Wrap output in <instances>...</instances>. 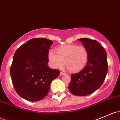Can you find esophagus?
I'll use <instances>...</instances> for the list:
<instances>
[{"mask_svg":"<svg viewBox=\"0 0 120 120\" xmlns=\"http://www.w3.org/2000/svg\"><path fill=\"white\" fill-rule=\"evenodd\" d=\"M64 75H66V73H65V72H60V76Z\"/></svg>","mask_w":120,"mask_h":120,"instance_id":"obj_1","label":"esophagus"}]
</instances>
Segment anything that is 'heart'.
Listing matches in <instances>:
<instances>
[{
	"instance_id": "heart-1",
	"label": "heart",
	"mask_w": 120,
	"mask_h": 120,
	"mask_svg": "<svg viewBox=\"0 0 120 120\" xmlns=\"http://www.w3.org/2000/svg\"><path fill=\"white\" fill-rule=\"evenodd\" d=\"M56 53L50 51L48 54L49 64L53 68H61L65 63L67 69L78 72L85 67L89 59L88 49L82 45H66L57 48Z\"/></svg>"
}]
</instances>
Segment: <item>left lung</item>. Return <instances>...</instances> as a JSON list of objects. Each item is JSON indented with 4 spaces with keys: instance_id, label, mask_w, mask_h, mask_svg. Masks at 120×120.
I'll return each mask as SVG.
<instances>
[{
    "instance_id": "obj_1",
    "label": "left lung",
    "mask_w": 120,
    "mask_h": 120,
    "mask_svg": "<svg viewBox=\"0 0 120 120\" xmlns=\"http://www.w3.org/2000/svg\"><path fill=\"white\" fill-rule=\"evenodd\" d=\"M78 40L88 49L89 59L82 70L71 75L68 89L73 95L83 96L92 94L101 86L108 71V65L106 50L98 41L87 38Z\"/></svg>"
}]
</instances>
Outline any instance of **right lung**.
Returning a JSON list of instances; mask_svg holds the SVG:
<instances>
[{
  "mask_svg": "<svg viewBox=\"0 0 120 120\" xmlns=\"http://www.w3.org/2000/svg\"><path fill=\"white\" fill-rule=\"evenodd\" d=\"M53 43L43 38L31 39L14 53L10 75L15 91L23 99L31 101L43 99L52 81L59 77L60 71L48 66V54Z\"/></svg>",
  "mask_w": 120,
  "mask_h": 120,
  "instance_id": "obj_1",
  "label": "right lung"
}]
</instances>
